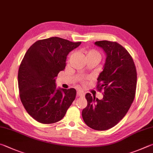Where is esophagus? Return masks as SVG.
<instances>
[{
    "instance_id": "34e87169",
    "label": "esophagus",
    "mask_w": 153,
    "mask_h": 153,
    "mask_svg": "<svg viewBox=\"0 0 153 153\" xmlns=\"http://www.w3.org/2000/svg\"><path fill=\"white\" fill-rule=\"evenodd\" d=\"M77 96L79 97H84L85 96V93L83 91L78 90L77 91Z\"/></svg>"
}]
</instances>
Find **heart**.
<instances>
[{
    "label": "heart",
    "mask_w": 153,
    "mask_h": 153,
    "mask_svg": "<svg viewBox=\"0 0 153 153\" xmlns=\"http://www.w3.org/2000/svg\"><path fill=\"white\" fill-rule=\"evenodd\" d=\"M85 55H86V57H92L96 58V59H97L98 60L100 59V53L94 49H91L90 51H88L85 53ZM82 83L84 84H85L84 80H82Z\"/></svg>",
    "instance_id": "1"
}]
</instances>
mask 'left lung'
<instances>
[{"mask_svg":"<svg viewBox=\"0 0 153 153\" xmlns=\"http://www.w3.org/2000/svg\"><path fill=\"white\" fill-rule=\"evenodd\" d=\"M95 45L106 54L104 69L97 79L96 88L104 90L103 99L86 94L88 105L82 110V118L91 128L106 130L124 117L134 101L137 73L131 55L120 44L100 41Z\"/></svg>","mask_w":153,"mask_h":153,"instance_id":"obj_1","label":"left lung"}]
</instances>
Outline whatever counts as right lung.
Segmentation results:
<instances>
[{"label":"right lung","mask_w":153,"mask_h":153,"mask_svg":"<svg viewBox=\"0 0 153 153\" xmlns=\"http://www.w3.org/2000/svg\"><path fill=\"white\" fill-rule=\"evenodd\" d=\"M81 42L53 37L36 41L19 66V96L25 109L35 120L53 124L64 117L76 98L74 88L56 89L55 77L66 65L67 55Z\"/></svg>","instance_id":"right-lung-1"}]
</instances>
